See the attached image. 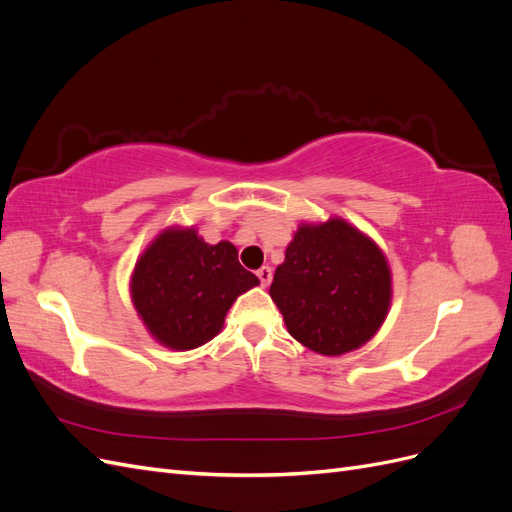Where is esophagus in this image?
<instances>
[{
    "label": "esophagus",
    "instance_id": "1",
    "mask_svg": "<svg viewBox=\"0 0 512 512\" xmlns=\"http://www.w3.org/2000/svg\"><path fill=\"white\" fill-rule=\"evenodd\" d=\"M256 275H258V280H260L262 286H269L271 280H273V269L271 267H260L256 271Z\"/></svg>",
    "mask_w": 512,
    "mask_h": 512
}]
</instances>
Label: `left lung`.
<instances>
[{
	"instance_id": "obj_1",
	"label": "left lung",
	"mask_w": 512,
	"mask_h": 512,
	"mask_svg": "<svg viewBox=\"0 0 512 512\" xmlns=\"http://www.w3.org/2000/svg\"><path fill=\"white\" fill-rule=\"evenodd\" d=\"M269 294L297 342L339 356L382 327L391 307V269L380 247L346 220L301 224Z\"/></svg>"
}]
</instances>
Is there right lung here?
Returning <instances> with one entry per match:
<instances>
[{"label": "right lung", "instance_id": "add662e5", "mask_svg": "<svg viewBox=\"0 0 512 512\" xmlns=\"http://www.w3.org/2000/svg\"><path fill=\"white\" fill-rule=\"evenodd\" d=\"M258 284V277L239 265L235 245H209L194 228L173 226L138 258L130 292L156 342L192 350L218 335L230 305Z\"/></svg>", "mask_w": 512, "mask_h": 512}]
</instances>
